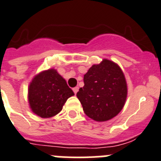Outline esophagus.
I'll return each instance as SVG.
<instances>
[{"instance_id": "esophagus-1", "label": "esophagus", "mask_w": 161, "mask_h": 161, "mask_svg": "<svg viewBox=\"0 0 161 161\" xmlns=\"http://www.w3.org/2000/svg\"><path fill=\"white\" fill-rule=\"evenodd\" d=\"M79 88L78 87V86H76V87H74L73 88V91H74V93H75V94H77V92L78 91H79Z\"/></svg>"}]
</instances>
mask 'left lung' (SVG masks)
Listing matches in <instances>:
<instances>
[{
    "label": "left lung",
    "instance_id": "left-lung-1",
    "mask_svg": "<svg viewBox=\"0 0 161 161\" xmlns=\"http://www.w3.org/2000/svg\"><path fill=\"white\" fill-rule=\"evenodd\" d=\"M84 86L77 97L86 116L94 121H109L121 112L125 104L128 87L125 77L118 64L103 58L94 64L83 78Z\"/></svg>",
    "mask_w": 161,
    "mask_h": 161
}]
</instances>
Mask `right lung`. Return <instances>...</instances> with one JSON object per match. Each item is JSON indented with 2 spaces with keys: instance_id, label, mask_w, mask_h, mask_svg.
<instances>
[{
  "instance_id": "right-lung-1",
  "label": "right lung",
  "mask_w": 161,
  "mask_h": 161,
  "mask_svg": "<svg viewBox=\"0 0 161 161\" xmlns=\"http://www.w3.org/2000/svg\"><path fill=\"white\" fill-rule=\"evenodd\" d=\"M75 95L65 79L52 68L42 70L30 82L28 101L31 112L42 118L58 114L67 98Z\"/></svg>"
}]
</instances>
